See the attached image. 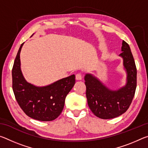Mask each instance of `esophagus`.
Segmentation results:
<instances>
[{
	"label": "esophagus",
	"mask_w": 148,
	"mask_h": 148,
	"mask_svg": "<svg viewBox=\"0 0 148 148\" xmlns=\"http://www.w3.org/2000/svg\"><path fill=\"white\" fill-rule=\"evenodd\" d=\"M76 79L77 80H81L82 79V74L81 73H77L76 74Z\"/></svg>",
	"instance_id": "1"
}]
</instances>
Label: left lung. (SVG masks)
<instances>
[{"instance_id": "8db88e82", "label": "left lung", "mask_w": 148, "mask_h": 148, "mask_svg": "<svg viewBox=\"0 0 148 148\" xmlns=\"http://www.w3.org/2000/svg\"><path fill=\"white\" fill-rule=\"evenodd\" d=\"M122 53L123 65L127 72V83L118 91L106 88L91 74L85 76L86 97L90 110L95 116L108 119L125 113L131 105L136 88V67L129 44L123 40Z\"/></svg>"}]
</instances>
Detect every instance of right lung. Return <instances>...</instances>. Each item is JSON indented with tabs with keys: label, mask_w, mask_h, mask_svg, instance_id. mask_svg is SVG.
<instances>
[{
	"label": "right lung",
	"mask_w": 148,
	"mask_h": 148,
	"mask_svg": "<svg viewBox=\"0 0 148 148\" xmlns=\"http://www.w3.org/2000/svg\"><path fill=\"white\" fill-rule=\"evenodd\" d=\"M17 52L12 68V89L17 103L27 116L42 121L56 119L63 110L66 95L76 82L73 74L49 86L42 87L27 83L20 69V51Z\"/></svg>",
	"instance_id": "add662e5"
}]
</instances>
